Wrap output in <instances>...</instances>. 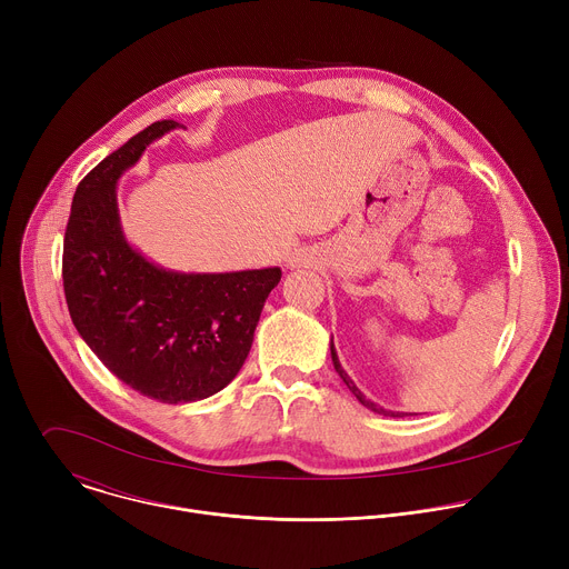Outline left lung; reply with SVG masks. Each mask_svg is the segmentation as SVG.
Instances as JSON below:
<instances>
[{
	"mask_svg": "<svg viewBox=\"0 0 569 569\" xmlns=\"http://www.w3.org/2000/svg\"><path fill=\"white\" fill-rule=\"evenodd\" d=\"M331 358H333V367H336V371L340 373L342 382L351 389V393L365 405L367 410H371V412H376V415H382V417H412V415H408V412H391V410H385V408H380V405H376L373 400H369V398L356 387V382L349 378V373L342 369V365H340V360H338V353H336V347H333V340H331Z\"/></svg>",
	"mask_w": 569,
	"mask_h": 569,
	"instance_id": "1",
	"label": "left lung"
}]
</instances>
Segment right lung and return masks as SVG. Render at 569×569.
<instances>
[{"label":"right lung","mask_w":569,"mask_h":569,"mask_svg":"<svg viewBox=\"0 0 569 569\" xmlns=\"http://www.w3.org/2000/svg\"><path fill=\"white\" fill-rule=\"evenodd\" d=\"M180 128L154 121L78 184L62 248L64 299L78 336L128 387L159 402H193L246 362L279 268L176 272L123 236L117 182L146 146Z\"/></svg>","instance_id":"right-lung-1"}]
</instances>
